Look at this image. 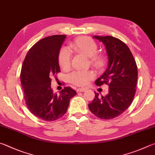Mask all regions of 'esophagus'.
<instances>
[{"mask_svg": "<svg viewBox=\"0 0 155 155\" xmlns=\"http://www.w3.org/2000/svg\"><path fill=\"white\" fill-rule=\"evenodd\" d=\"M85 90H86V89H85V88H78L77 89V92H83V91H85Z\"/></svg>", "mask_w": 155, "mask_h": 155, "instance_id": "obj_1", "label": "esophagus"}]
</instances>
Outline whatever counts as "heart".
Returning a JSON list of instances; mask_svg holds the SVG:
<instances>
[{
  "label": "heart",
  "instance_id": "b5f03b06",
  "mask_svg": "<svg viewBox=\"0 0 155 155\" xmlns=\"http://www.w3.org/2000/svg\"><path fill=\"white\" fill-rule=\"evenodd\" d=\"M70 50L91 58L92 64L97 68H102L104 60L102 56L97 54V45L92 38L87 36H81L76 38L70 45ZM58 64L61 68L68 69L71 64V53L66 47L60 49L58 55ZM94 72L89 71H74L69 76V79L72 84L77 86H85L90 80L94 78Z\"/></svg>",
  "mask_w": 155,
  "mask_h": 155
}]
</instances>
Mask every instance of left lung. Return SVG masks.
Masks as SVG:
<instances>
[{
    "mask_svg": "<svg viewBox=\"0 0 155 155\" xmlns=\"http://www.w3.org/2000/svg\"><path fill=\"white\" fill-rule=\"evenodd\" d=\"M105 45L108 56V67L95 81V85H108V94L99 96L95 92L89 104L93 114L101 119H112L123 113L131 104L136 94L137 67L130 49L120 39L111 36H94Z\"/></svg>",
    "mask_w": 155,
    "mask_h": 155,
    "instance_id": "1",
    "label": "left lung"
}]
</instances>
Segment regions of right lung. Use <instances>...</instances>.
<instances>
[{"label":"right lung","instance_id":"right-lung-1","mask_svg":"<svg viewBox=\"0 0 155 155\" xmlns=\"http://www.w3.org/2000/svg\"><path fill=\"white\" fill-rule=\"evenodd\" d=\"M66 36L53 35L41 39L29 49L21 66L20 81L27 108L46 121L62 117L70 99L77 94L70 87H64L60 95L51 89V77L60 72L58 55Z\"/></svg>","mask_w":155,"mask_h":155}]
</instances>
